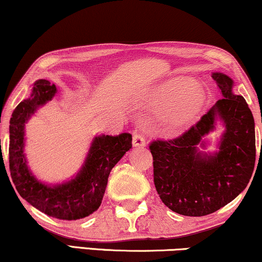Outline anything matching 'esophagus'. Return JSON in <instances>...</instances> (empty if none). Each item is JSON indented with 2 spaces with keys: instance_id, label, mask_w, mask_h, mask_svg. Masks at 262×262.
<instances>
[{
  "instance_id": "1",
  "label": "esophagus",
  "mask_w": 262,
  "mask_h": 262,
  "mask_svg": "<svg viewBox=\"0 0 262 262\" xmlns=\"http://www.w3.org/2000/svg\"><path fill=\"white\" fill-rule=\"evenodd\" d=\"M132 144L136 148H141V146L145 145V137L144 135L142 134V131L135 130L134 132V139H132Z\"/></svg>"
}]
</instances>
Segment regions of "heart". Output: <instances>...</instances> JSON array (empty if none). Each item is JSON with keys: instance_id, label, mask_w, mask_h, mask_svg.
Segmentation results:
<instances>
[{"instance_id": "obj_1", "label": "heart", "mask_w": 262, "mask_h": 262, "mask_svg": "<svg viewBox=\"0 0 262 262\" xmlns=\"http://www.w3.org/2000/svg\"><path fill=\"white\" fill-rule=\"evenodd\" d=\"M151 102L164 107L161 118L169 130H181L193 124L199 116L205 102V93L195 82L187 83L186 80L177 78L157 88Z\"/></svg>"}]
</instances>
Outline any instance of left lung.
<instances>
[{
  "instance_id": "obj_1",
  "label": "left lung",
  "mask_w": 262,
  "mask_h": 262,
  "mask_svg": "<svg viewBox=\"0 0 262 262\" xmlns=\"http://www.w3.org/2000/svg\"><path fill=\"white\" fill-rule=\"evenodd\" d=\"M212 78L222 94L216 105L179 137L149 144L156 191L164 205L184 216H206L227 205L247 187L255 166L253 114L243 96L232 93L230 77L213 73ZM217 115L226 131L220 151L206 156L198 145H204Z\"/></svg>"
}]
</instances>
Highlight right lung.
Wrapping results in <instances>:
<instances>
[{
  "mask_svg": "<svg viewBox=\"0 0 262 262\" xmlns=\"http://www.w3.org/2000/svg\"><path fill=\"white\" fill-rule=\"evenodd\" d=\"M56 92V85L50 81L38 80L30 98L14 110L9 121V171L16 191L32 206L50 217L75 221L99 209L111 170L131 149L132 135L124 132L118 136L95 137L84 166L76 178L53 187L41 184L26 166L25 123L39 106L51 100Z\"/></svg>",
  "mask_w": 262,
  "mask_h": 262,
  "instance_id": "obj_1",
  "label": "right lung"
}]
</instances>
